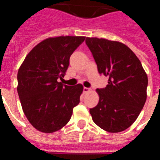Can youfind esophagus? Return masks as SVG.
Wrapping results in <instances>:
<instances>
[{"label":"esophagus","mask_w":160,"mask_h":160,"mask_svg":"<svg viewBox=\"0 0 160 160\" xmlns=\"http://www.w3.org/2000/svg\"><path fill=\"white\" fill-rule=\"evenodd\" d=\"M91 91V88H86V87H84V88H83V92H90Z\"/></svg>","instance_id":"obj_1"}]
</instances>
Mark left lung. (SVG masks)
Masks as SVG:
<instances>
[{"instance_id": "8db88e82", "label": "left lung", "mask_w": 160, "mask_h": 160, "mask_svg": "<svg viewBox=\"0 0 160 160\" xmlns=\"http://www.w3.org/2000/svg\"><path fill=\"white\" fill-rule=\"evenodd\" d=\"M85 43L98 73L108 77L106 87L96 89L99 101L89 110L92 120L105 131H124L136 121L146 102L147 75L126 44L98 38H86Z\"/></svg>"}]
</instances>
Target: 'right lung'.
<instances>
[{"instance_id": "right-lung-1", "label": "right lung", "mask_w": 160, "mask_h": 160, "mask_svg": "<svg viewBox=\"0 0 160 160\" xmlns=\"http://www.w3.org/2000/svg\"><path fill=\"white\" fill-rule=\"evenodd\" d=\"M83 36L48 38L28 54L18 72V93L29 122L42 132L65 126L78 105L83 86L63 85L69 58L85 41Z\"/></svg>"}]
</instances>
